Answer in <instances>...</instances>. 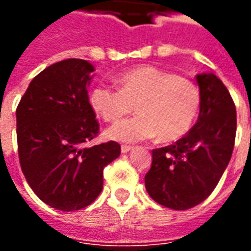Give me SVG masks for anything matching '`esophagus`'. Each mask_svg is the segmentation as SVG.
Returning a JSON list of instances; mask_svg holds the SVG:
<instances>
[{
	"mask_svg": "<svg viewBox=\"0 0 251 251\" xmlns=\"http://www.w3.org/2000/svg\"><path fill=\"white\" fill-rule=\"evenodd\" d=\"M133 149V147H130V145H122L121 147V152L122 153H129Z\"/></svg>",
	"mask_w": 251,
	"mask_h": 251,
	"instance_id": "obj_1",
	"label": "esophagus"
}]
</instances>
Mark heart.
I'll return each mask as SVG.
<instances>
[{
    "label": "heart",
    "instance_id": "heart-1",
    "mask_svg": "<svg viewBox=\"0 0 251 251\" xmlns=\"http://www.w3.org/2000/svg\"><path fill=\"white\" fill-rule=\"evenodd\" d=\"M118 90L97 86L88 100L106 122H117L133 111L137 117L122 121L106 131L110 140L138 142L158 134L164 142L188 133L200 109L199 88L194 83L153 66H140L120 74Z\"/></svg>",
    "mask_w": 251,
    "mask_h": 251
}]
</instances>
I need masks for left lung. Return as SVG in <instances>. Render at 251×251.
Wrapping results in <instances>:
<instances>
[{
	"mask_svg": "<svg viewBox=\"0 0 251 251\" xmlns=\"http://www.w3.org/2000/svg\"><path fill=\"white\" fill-rule=\"evenodd\" d=\"M199 117L192 129L174 145L152 152L145 187L158 204L188 210L211 195L231 158L237 113L226 86L212 72L196 75Z\"/></svg>",
	"mask_w": 251,
	"mask_h": 251,
	"instance_id": "obj_1",
	"label": "left lung"
}]
</instances>
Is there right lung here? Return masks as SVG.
I'll return each mask as SVG.
<instances>
[{
	"label": "right lung",
	"instance_id": "obj_1",
	"mask_svg": "<svg viewBox=\"0 0 251 251\" xmlns=\"http://www.w3.org/2000/svg\"><path fill=\"white\" fill-rule=\"evenodd\" d=\"M94 71L83 59L47 67L16 110L23 174L40 200L56 210L91 204L103 188L104 167L121 153L114 141L84 147L99 130L87 91Z\"/></svg>",
	"mask_w": 251,
	"mask_h": 251
}]
</instances>
